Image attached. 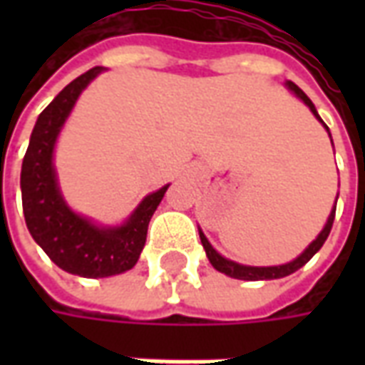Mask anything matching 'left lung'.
Returning <instances> with one entry per match:
<instances>
[{
    "label": "left lung",
    "instance_id": "left-lung-1",
    "mask_svg": "<svg viewBox=\"0 0 365 365\" xmlns=\"http://www.w3.org/2000/svg\"><path fill=\"white\" fill-rule=\"evenodd\" d=\"M287 88H289L295 96L303 101V103L313 111V115L317 117V119L321 120L322 119L319 117V113H317V109H314L313 101L309 99V97L305 96V91L301 90L299 86H295L293 82H287ZM324 128L329 130V127L324 125ZM334 213H336V207L332 209V213H330L329 221H327V225H324V229L321 230V235L317 237V240H313L311 245H309V248H307L305 252L299 256L297 260L289 262V264H283V266H269V268H254V266H242V264H237V262H230L227 260V258H222L221 254H217V250H215L213 246L209 245V240L205 238V235L199 230V238H201V245H203V248H205L207 252V258H209V262L213 264L215 269H219L221 274H227L230 275V277H235V279H246V282H258V279H279V277H285V275L293 274V272H297L299 268H303L307 262L313 258L314 254L321 250V246L324 245V240L329 238L330 235V229H332V222H334Z\"/></svg>",
    "mask_w": 365,
    "mask_h": 365
}]
</instances>
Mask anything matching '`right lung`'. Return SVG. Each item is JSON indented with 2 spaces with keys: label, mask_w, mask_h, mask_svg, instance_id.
<instances>
[{
  "label": "right lung",
  "mask_w": 365,
  "mask_h": 365,
  "mask_svg": "<svg viewBox=\"0 0 365 365\" xmlns=\"http://www.w3.org/2000/svg\"><path fill=\"white\" fill-rule=\"evenodd\" d=\"M99 72L96 66L76 78L38 115L21 168L23 213L31 237L58 268L82 277L117 275L135 266L148 222L168 190L164 185L144 197L130 219L115 229H99L64 203L52 166L54 143L78 96Z\"/></svg>",
  "instance_id": "right-lung-1"
}]
</instances>
